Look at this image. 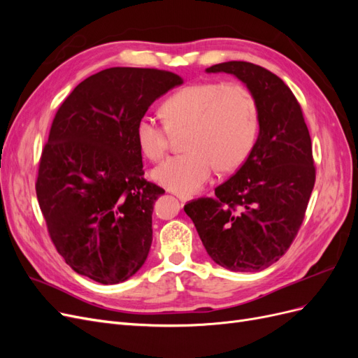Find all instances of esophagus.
Returning a JSON list of instances; mask_svg holds the SVG:
<instances>
[{
    "label": "esophagus",
    "instance_id": "esophagus-1",
    "mask_svg": "<svg viewBox=\"0 0 358 358\" xmlns=\"http://www.w3.org/2000/svg\"><path fill=\"white\" fill-rule=\"evenodd\" d=\"M178 199H179V201H180L182 204H185V203L189 201L192 197H191V196H178Z\"/></svg>",
    "mask_w": 358,
    "mask_h": 358
}]
</instances>
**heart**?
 Here are the masks:
<instances>
[{
    "mask_svg": "<svg viewBox=\"0 0 358 358\" xmlns=\"http://www.w3.org/2000/svg\"><path fill=\"white\" fill-rule=\"evenodd\" d=\"M164 122L145 113L134 127L136 143L148 159L166 155L170 136L188 129L183 155L170 157L152 170V179L180 196L200 191L215 169L229 173L251 155L259 133V106L242 83L197 82L162 103Z\"/></svg>",
    "mask_w": 358,
    "mask_h": 358,
    "instance_id": "obj_1",
    "label": "heart"
}]
</instances>
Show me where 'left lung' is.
I'll list each match as a JSON object with an SVG mask.
<instances>
[{
	"mask_svg": "<svg viewBox=\"0 0 358 358\" xmlns=\"http://www.w3.org/2000/svg\"><path fill=\"white\" fill-rule=\"evenodd\" d=\"M208 73L236 76L259 106L251 155L215 188L213 199L185 204L209 257L231 272H258L276 263L294 241L315 183L309 129L294 94L276 74L245 61Z\"/></svg>",
	"mask_w": 358,
	"mask_h": 358,
	"instance_id": "obj_1",
	"label": "left lung"
}]
</instances>
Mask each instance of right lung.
<instances>
[{
    "instance_id": "right-lung-1",
    "label": "right lung",
    "mask_w": 358,
    "mask_h": 358,
    "mask_svg": "<svg viewBox=\"0 0 358 358\" xmlns=\"http://www.w3.org/2000/svg\"><path fill=\"white\" fill-rule=\"evenodd\" d=\"M183 80L157 69L112 67L80 82L58 109L36 192L57 251L76 273L124 282L146 262L155 200L134 127Z\"/></svg>"
}]
</instances>
